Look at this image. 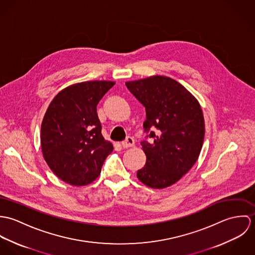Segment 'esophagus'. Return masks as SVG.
I'll list each match as a JSON object with an SVG mask.
<instances>
[{
    "mask_svg": "<svg viewBox=\"0 0 255 255\" xmlns=\"http://www.w3.org/2000/svg\"><path fill=\"white\" fill-rule=\"evenodd\" d=\"M134 145V139L131 136H128L124 141H122V146L124 148H128V147H131Z\"/></svg>",
    "mask_w": 255,
    "mask_h": 255,
    "instance_id": "obj_1",
    "label": "esophagus"
}]
</instances>
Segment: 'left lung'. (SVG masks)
<instances>
[{
	"label": "left lung",
	"instance_id": "8db88e82",
	"mask_svg": "<svg viewBox=\"0 0 255 255\" xmlns=\"http://www.w3.org/2000/svg\"><path fill=\"white\" fill-rule=\"evenodd\" d=\"M126 85L145 107L143 128L150 138L141 142L146 164L137 171V178L152 188L168 187L198 159L205 133L201 107L182 84L167 76H150Z\"/></svg>",
	"mask_w": 255,
	"mask_h": 255
}]
</instances>
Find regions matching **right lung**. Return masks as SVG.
Segmentation results:
<instances>
[{
  "label": "right lung",
  "instance_id": "1",
  "mask_svg": "<svg viewBox=\"0 0 255 255\" xmlns=\"http://www.w3.org/2000/svg\"><path fill=\"white\" fill-rule=\"evenodd\" d=\"M115 82L76 83L59 92L41 125V147L53 173L72 185H86L98 178L112 143L101 133L97 105Z\"/></svg>",
  "mask_w": 255,
  "mask_h": 255
}]
</instances>
